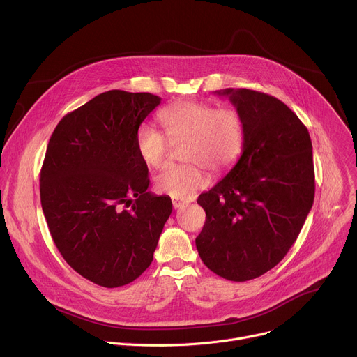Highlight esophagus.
Here are the masks:
<instances>
[{"label":"esophagus","mask_w":357,"mask_h":357,"mask_svg":"<svg viewBox=\"0 0 357 357\" xmlns=\"http://www.w3.org/2000/svg\"><path fill=\"white\" fill-rule=\"evenodd\" d=\"M188 200H185V199H176V197H172V205H174V208L175 209H181V208H183V206H186L188 205Z\"/></svg>","instance_id":"obj_1"}]
</instances>
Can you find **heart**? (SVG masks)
Listing matches in <instances>:
<instances>
[{"label":"heart","instance_id":"b5f03b06","mask_svg":"<svg viewBox=\"0 0 357 357\" xmlns=\"http://www.w3.org/2000/svg\"><path fill=\"white\" fill-rule=\"evenodd\" d=\"M158 120L171 142L185 141L181 158L185 164L165 167L154 179L160 193L183 199L205 186L202 168L212 174L227 171L238 160L244 145V121L233 107H219L203 101H179L164 109ZM135 148L149 168H160L168 154V140L149 124L135 131Z\"/></svg>","mask_w":357,"mask_h":357}]
</instances>
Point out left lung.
Masks as SVG:
<instances>
[{
  "mask_svg": "<svg viewBox=\"0 0 357 357\" xmlns=\"http://www.w3.org/2000/svg\"><path fill=\"white\" fill-rule=\"evenodd\" d=\"M244 121L241 157L197 203L206 222L196 237L202 261L230 281L274 268L295 243L315 196L310 132L281 100L225 89Z\"/></svg>",
  "mask_w": 357,
  "mask_h": 357,
  "instance_id": "obj_1",
  "label": "left lung"
}]
</instances>
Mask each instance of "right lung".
<instances>
[{
  "label": "right lung",
  "instance_id": "add662e5",
  "mask_svg": "<svg viewBox=\"0 0 357 357\" xmlns=\"http://www.w3.org/2000/svg\"><path fill=\"white\" fill-rule=\"evenodd\" d=\"M161 103L151 93L110 90L68 113L49 139L40 205L66 263L89 281L117 288L152 263L172 202L146 192L135 131Z\"/></svg>",
  "mask_w": 357,
  "mask_h": 357
}]
</instances>
